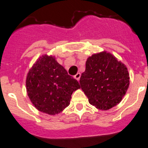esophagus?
I'll list each match as a JSON object with an SVG mask.
<instances>
[{
	"mask_svg": "<svg viewBox=\"0 0 148 148\" xmlns=\"http://www.w3.org/2000/svg\"><path fill=\"white\" fill-rule=\"evenodd\" d=\"M80 76H81L80 73L78 72L77 74H76L75 76H74V77H75V78L77 79V80H79V78H80Z\"/></svg>",
	"mask_w": 148,
	"mask_h": 148,
	"instance_id": "34e87169",
	"label": "esophagus"
}]
</instances>
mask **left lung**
Listing matches in <instances>:
<instances>
[{"mask_svg":"<svg viewBox=\"0 0 148 148\" xmlns=\"http://www.w3.org/2000/svg\"><path fill=\"white\" fill-rule=\"evenodd\" d=\"M129 79L126 66L104 51L88 58L79 83L90 105L107 110L121 102L128 88Z\"/></svg>","mask_w":148,"mask_h":148,"instance_id":"8db88e82","label":"left lung"}]
</instances>
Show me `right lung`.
Instances as JSON below:
<instances>
[{
	"label": "right lung",
	"instance_id": "1",
	"mask_svg": "<svg viewBox=\"0 0 148 148\" xmlns=\"http://www.w3.org/2000/svg\"><path fill=\"white\" fill-rule=\"evenodd\" d=\"M26 90L36 108L50 115L59 114L69 106L71 94L80 88L79 82L68 74L52 56H42L26 78Z\"/></svg>",
	"mask_w": 148,
	"mask_h": 148
}]
</instances>
